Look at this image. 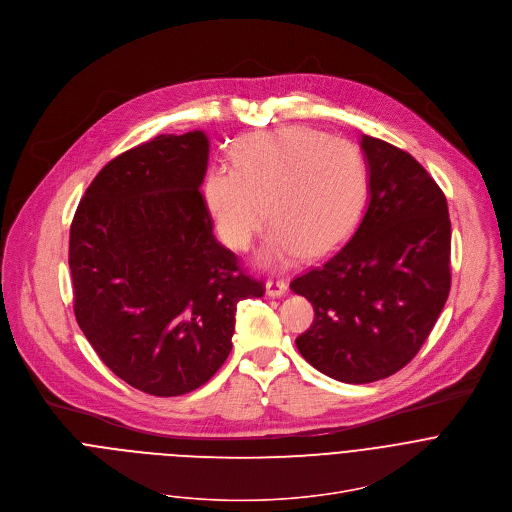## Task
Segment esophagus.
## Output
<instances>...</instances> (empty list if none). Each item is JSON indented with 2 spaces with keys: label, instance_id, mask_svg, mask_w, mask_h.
<instances>
[{
  "label": "esophagus",
  "instance_id": "obj_1",
  "mask_svg": "<svg viewBox=\"0 0 512 512\" xmlns=\"http://www.w3.org/2000/svg\"><path fill=\"white\" fill-rule=\"evenodd\" d=\"M287 291H289V287H287V283H283V281H267V285H265L267 297H273V299L285 297Z\"/></svg>",
  "mask_w": 512,
  "mask_h": 512
}]
</instances>
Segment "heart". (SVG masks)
<instances>
[{
  "label": "heart",
  "instance_id": "heart-1",
  "mask_svg": "<svg viewBox=\"0 0 512 512\" xmlns=\"http://www.w3.org/2000/svg\"><path fill=\"white\" fill-rule=\"evenodd\" d=\"M235 167L213 165L203 199L221 239L237 251L275 225L259 263L283 269L303 255L335 251L357 227L367 199L361 153L345 139L311 127H283L243 137Z\"/></svg>",
  "mask_w": 512,
  "mask_h": 512
}]
</instances>
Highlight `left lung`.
Here are the masks:
<instances>
[{
    "instance_id": "obj_1",
    "label": "left lung",
    "mask_w": 512,
    "mask_h": 512,
    "mask_svg": "<svg viewBox=\"0 0 512 512\" xmlns=\"http://www.w3.org/2000/svg\"><path fill=\"white\" fill-rule=\"evenodd\" d=\"M369 203L349 243L291 283L315 309L303 359L351 385L403 369L433 331L451 289L443 191L407 151L361 135Z\"/></svg>"
}]
</instances>
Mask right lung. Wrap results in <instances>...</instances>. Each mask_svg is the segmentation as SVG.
<instances>
[{"mask_svg":"<svg viewBox=\"0 0 512 512\" xmlns=\"http://www.w3.org/2000/svg\"><path fill=\"white\" fill-rule=\"evenodd\" d=\"M201 129L157 135L109 161L69 231L75 319L99 359L131 387L177 397L231 353L237 303L263 297L213 235L199 187Z\"/></svg>","mask_w":512,"mask_h":512,"instance_id":"1","label":"right lung"}]
</instances>
